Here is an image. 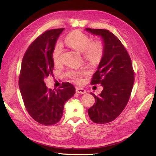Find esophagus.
Instances as JSON below:
<instances>
[{
    "mask_svg": "<svg viewBox=\"0 0 156 156\" xmlns=\"http://www.w3.org/2000/svg\"><path fill=\"white\" fill-rule=\"evenodd\" d=\"M76 92L78 94H85V93H86V91H85L84 89H83V88H76Z\"/></svg>",
    "mask_w": 156,
    "mask_h": 156,
    "instance_id": "obj_1",
    "label": "esophagus"
}]
</instances>
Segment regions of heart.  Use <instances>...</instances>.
I'll return each instance as SVG.
<instances>
[{"mask_svg": "<svg viewBox=\"0 0 156 156\" xmlns=\"http://www.w3.org/2000/svg\"><path fill=\"white\" fill-rule=\"evenodd\" d=\"M65 42L76 51L82 52L83 58L91 64L100 61L104 56L105 45L103 41L101 40L91 41L90 36L80 31L76 30L69 34L65 38ZM62 51V44L57 42L52 51V59L55 64H58L60 62ZM85 74L86 73L83 70L67 73L69 77L77 83L81 82V77Z\"/></svg>", "mask_w": 156, "mask_h": 156, "instance_id": "b5f03b06", "label": "heart"}]
</instances>
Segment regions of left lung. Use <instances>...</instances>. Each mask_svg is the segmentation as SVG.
I'll list each match as a JSON object with an SVG mask.
<instances>
[{
    "mask_svg": "<svg viewBox=\"0 0 156 156\" xmlns=\"http://www.w3.org/2000/svg\"><path fill=\"white\" fill-rule=\"evenodd\" d=\"M89 32L101 36L105 45L104 56L90 83L101 84L99 96L92 94L95 103L88 109L90 119L95 123L112 122L125 109L131 97L135 81L131 57L125 47L109 30L86 28Z\"/></svg>",
    "mask_w": 156,
    "mask_h": 156,
    "instance_id": "obj_1",
    "label": "left lung"
}]
</instances>
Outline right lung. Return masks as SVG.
<instances>
[{
    "label": "right lung",
    "mask_w": 156,
    "mask_h": 156,
    "mask_svg": "<svg viewBox=\"0 0 156 156\" xmlns=\"http://www.w3.org/2000/svg\"><path fill=\"white\" fill-rule=\"evenodd\" d=\"M64 28L47 30L38 36L25 51L22 60L19 86L27 112L42 125H55L61 119L65 102L75 94L69 82L58 90L48 89L44 79L53 75L52 51Z\"/></svg>",
    "instance_id": "right-lung-1"
}]
</instances>
